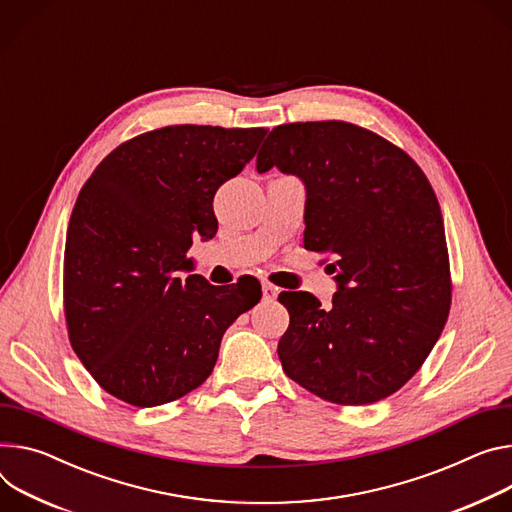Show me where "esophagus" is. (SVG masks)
Returning <instances> with one entry per match:
<instances>
[{
	"label": "esophagus",
	"instance_id": "obj_1",
	"mask_svg": "<svg viewBox=\"0 0 512 512\" xmlns=\"http://www.w3.org/2000/svg\"><path fill=\"white\" fill-rule=\"evenodd\" d=\"M261 292H263V300H275V296H277V288L271 284H263Z\"/></svg>",
	"mask_w": 512,
	"mask_h": 512
}]
</instances>
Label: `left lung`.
Returning <instances> with one entry per match:
<instances>
[{"label":"left lung","instance_id":"left-lung-1","mask_svg":"<svg viewBox=\"0 0 512 512\" xmlns=\"http://www.w3.org/2000/svg\"><path fill=\"white\" fill-rule=\"evenodd\" d=\"M306 185L304 247L335 257L333 306L282 292L290 327L277 343L286 376L343 406L400 390L429 357L451 306L443 216L423 169L351 122L275 126L257 171Z\"/></svg>","mask_w":512,"mask_h":512}]
</instances>
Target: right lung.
Wrapping results in <instances>:
<instances>
[{"instance_id": "right-lung-1", "label": "right lung", "mask_w": 512, "mask_h": 512, "mask_svg": "<svg viewBox=\"0 0 512 512\" xmlns=\"http://www.w3.org/2000/svg\"><path fill=\"white\" fill-rule=\"evenodd\" d=\"M265 128L179 124L138 134L85 181L65 243V320L79 361L138 408L206 382L222 335L261 300L257 282L222 294L190 271L212 239L216 190L255 157Z\"/></svg>"}]
</instances>
